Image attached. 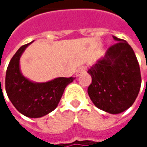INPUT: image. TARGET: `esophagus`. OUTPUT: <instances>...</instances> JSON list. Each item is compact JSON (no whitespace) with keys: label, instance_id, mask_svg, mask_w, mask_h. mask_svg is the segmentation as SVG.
<instances>
[{"label":"esophagus","instance_id":"obj_1","mask_svg":"<svg viewBox=\"0 0 147 147\" xmlns=\"http://www.w3.org/2000/svg\"><path fill=\"white\" fill-rule=\"evenodd\" d=\"M86 70H87V67H86V66H82V67H80V68L77 70L76 75L77 76H81L82 73H84V72L86 71Z\"/></svg>","mask_w":147,"mask_h":147}]
</instances>
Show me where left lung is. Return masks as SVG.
Here are the masks:
<instances>
[{
	"label": "left lung",
	"instance_id": "left-lung-1",
	"mask_svg": "<svg viewBox=\"0 0 147 147\" xmlns=\"http://www.w3.org/2000/svg\"><path fill=\"white\" fill-rule=\"evenodd\" d=\"M117 43L105 57L88 72L92 77L88 94L96 107L111 114L129 109L135 101L141 85L140 65L129 43L113 36Z\"/></svg>",
	"mask_w": 147,
	"mask_h": 147
}]
</instances>
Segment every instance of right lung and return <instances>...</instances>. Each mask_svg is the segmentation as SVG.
<instances>
[{
  "label": "right lung",
  "mask_w": 147,
  "mask_h": 147,
  "mask_svg": "<svg viewBox=\"0 0 147 147\" xmlns=\"http://www.w3.org/2000/svg\"><path fill=\"white\" fill-rule=\"evenodd\" d=\"M30 43L22 46L10 60L5 84L7 94L15 108L28 117L37 118L58 106L65 87L75 78L58 77L47 82L36 83L23 76L19 70V59Z\"/></svg>",
  "instance_id": "right-lung-1"
}]
</instances>
